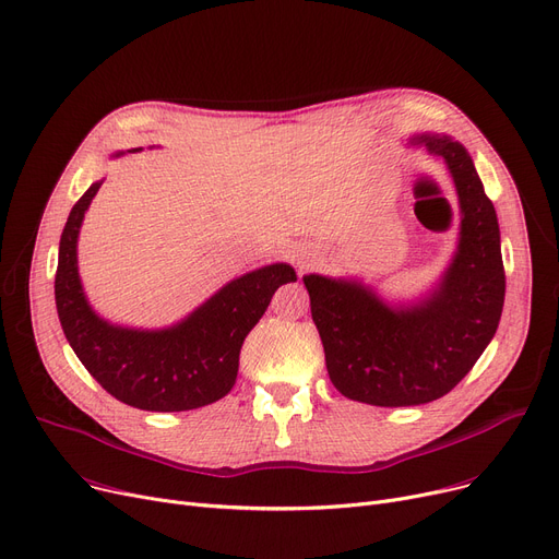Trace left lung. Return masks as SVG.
I'll return each mask as SVG.
<instances>
[{
	"label": "left lung",
	"mask_w": 559,
	"mask_h": 559,
	"mask_svg": "<svg viewBox=\"0 0 559 559\" xmlns=\"http://www.w3.org/2000/svg\"><path fill=\"white\" fill-rule=\"evenodd\" d=\"M411 143L445 162L459 197V245L441 283L416 304L391 306L358 281L304 276L331 383L372 406L448 395L491 343L504 304L498 216L468 151L441 134Z\"/></svg>",
	"instance_id": "left-lung-1"
}]
</instances>
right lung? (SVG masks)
Here are the masks:
<instances>
[{"mask_svg": "<svg viewBox=\"0 0 559 559\" xmlns=\"http://www.w3.org/2000/svg\"><path fill=\"white\" fill-rule=\"evenodd\" d=\"M100 185L103 180L93 182L72 205L59 241L55 299L72 352L109 395L134 408L168 414L226 397L237 379L245 337L276 289L297 281L295 270L285 262L260 266L224 285L168 329L109 324L88 306L78 270L80 228Z\"/></svg>", "mask_w": 559, "mask_h": 559, "instance_id": "right-lung-1", "label": "right lung"}]
</instances>
